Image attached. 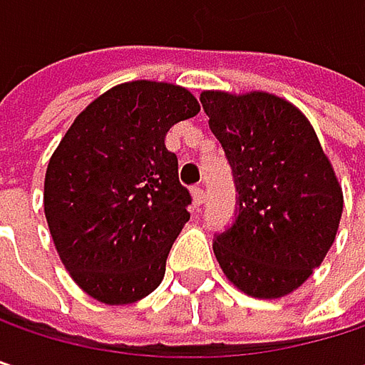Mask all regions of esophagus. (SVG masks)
Instances as JSON below:
<instances>
[{
	"label": "esophagus",
	"instance_id": "obj_1",
	"mask_svg": "<svg viewBox=\"0 0 365 365\" xmlns=\"http://www.w3.org/2000/svg\"><path fill=\"white\" fill-rule=\"evenodd\" d=\"M192 196H194V205H202L205 202V198H207V194H205V187L202 185H194L192 187Z\"/></svg>",
	"mask_w": 365,
	"mask_h": 365
}]
</instances>
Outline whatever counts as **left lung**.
Instances as JSON below:
<instances>
[{"instance_id": "left-lung-1", "label": "left lung", "mask_w": 365, "mask_h": 365, "mask_svg": "<svg viewBox=\"0 0 365 365\" xmlns=\"http://www.w3.org/2000/svg\"><path fill=\"white\" fill-rule=\"evenodd\" d=\"M200 103L237 187L235 220L213 239L215 257L245 294L281 298L334 243L342 215L334 169L311 122L274 95L202 93Z\"/></svg>"}]
</instances>
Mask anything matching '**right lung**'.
Returning a JSON list of instances; mask_svg holds the SVG:
<instances>
[{
  "label": "right lung",
  "mask_w": 365,
  "mask_h": 365,
  "mask_svg": "<svg viewBox=\"0 0 365 365\" xmlns=\"http://www.w3.org/2000/svg\"><path fill=\"white\" fill-rule=\"evenodd\" d=\"M200 111L175 84H120L82 111L43 182V211L73 281L106 304L152 294L183 224L190 190L165 135Z\"/></svg>",
  "instance_id": "add662e5"
}]
</instances>
